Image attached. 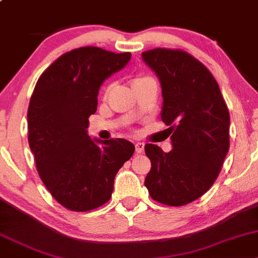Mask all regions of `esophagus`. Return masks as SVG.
Here are the masks:
<instances>
[{
	"instance_id": "1",
	"label": "esophagus",
	"mask_w": 258,
	"mask_h": 258,
	"mask_svg": "<svg viewBox=\"0 0 258 258\" xmlns=\"http://www.w3.org/2000/svg\"><path fill=\"white\" fill-rule=\"evenodd\" d=\"M135 147H136V153H142L143 150H145V143L137 142L136 145H135Z\"/></svg>"
}]
</instances>
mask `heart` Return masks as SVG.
<instances>
[{"label":"heart","mask_w":258,"mask_h":258,"mask_svg":"<svg viewBox=\"0 0 258 258\" xmlns=\"http://www.w3.org/2000/svg\"><path fill=\"white\" fill-rule=\"evenodd\" d=\"M145 79H151V78H150V77H137V78H136V79H135V83H136V81H141V80H145ZM108 89H110V88H108ZM108 89H107V90H108Z\"/></svg>","instance_id":"1"}]
</instances>
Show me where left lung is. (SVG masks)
<instances>
[{
    "instance_id": "1",
    "label": "left lung",
    "mask_w": 258,
    "mask_h": 258,
    "mask_svg": "<svg viewBox=\"0 0 258 258\" xmlns=\"http://www.w3.org/2000/svg\"><path fill=\"white\" fill-rule=\"evenodd\" d=\"M143 60L159 78L162 121L173 150L147 143L151 170L145 185L151 198L183 207L204 195L221 172L230 147V113L218 81L204 64L181 49L154 48Z\"/></svg>"
}]
</instances>
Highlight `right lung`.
Masks as SVG:
<instances>
[{"label": "right lung", "mask_w": 258, "mask_h": 258, "mask_svg": "<svg viewBox=\"0 0 258 258\" xmlns=\"http://www.w3.org/2000/svg\"><path fill=\"white\" fill-rule=\"evenodd\" d=\"M130 59L128 51L77 48L37 81L27 113L28 143L45 188L68 210L89 211L107 203L118 169L134 154L127 140L93 141L86 132L100 86Z\"/></svg>", "instance_id": "1"}]
</instances>
